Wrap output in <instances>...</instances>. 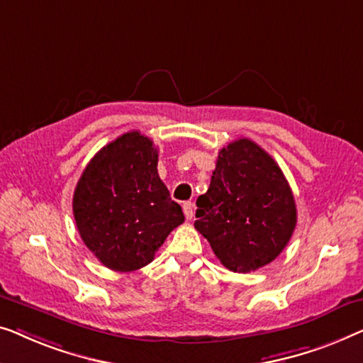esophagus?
Instances as JSON below:
<instances>
[{
  "instance_id": "esophagus-1",
  "label": "esophagus",
  "mask_w": 363,
  "mask_h": 363,
  "mask_svg": "<svg viewBox=\"0 0 363 363\" xmlns=\"http://www.w3.org/2000/svg\"><path fill=\"white\" fill-rule=\"evenodd\" d=\"M182 211H184V216H186L187 220H191L192 216H194V203L192 202H184L182 203Z\"/></svg>"
}]
</instances>
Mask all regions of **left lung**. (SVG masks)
Returning a JSON list of instances; mask_svg holds the SVG:
<instances>
[{
    "label": "left lung",
    "mask_w": 363,
    "mask_h": 363,
    "mask_svg": "<svg viewBox=\"0 0 363 363\" xmlns=\"http://www.w3.org/2000/svg\"><path fill=\"white\" fill-rule=\"evenodd\" d=\"M194 227L223 267L248 273L272 263L294 232L296 202L277 161L248 138L218 151Z\"/></svg>",
    "instance_id": "left-lung-1"
}]
</instances>
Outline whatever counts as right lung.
Segmentation results:
<instances>
[{
  "label": "right lung",
  "instance_id": "1",
  "mask_svg": "<svg viewBox=\"0 0 363 363\" xmlns=\"http://www.w3.org/2000/svg\"><path fill=\"white\" fill-rule=\"evenodd\" d=\"M74 217L86 248L115 272L146 267L172 230L182 208L157 174V150L130 131L101 147L82 172Z\"/></svg>",
  "mask_w": 363,
  "mask_h": 363
}]
</instances>
